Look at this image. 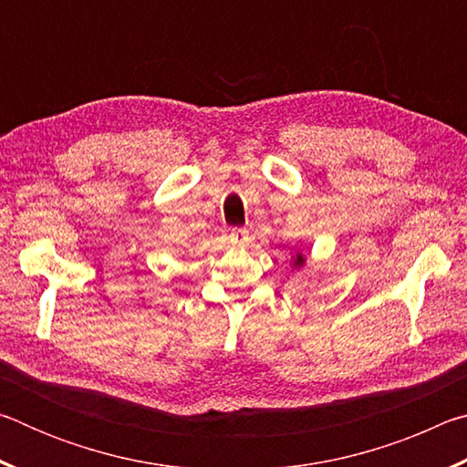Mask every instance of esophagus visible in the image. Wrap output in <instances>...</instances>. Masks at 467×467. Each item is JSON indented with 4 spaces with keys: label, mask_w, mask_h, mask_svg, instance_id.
<instances>
[{
    "label": "esophagus",
    "mask_w": 467,
    "mask_h": 467,
    "mask_svg": "<svg viewBox=\"0 0 467 467\" xmlns=\"http://www.w3.org/2000/svg\"><path fill=\"white\" fill-rule=\"evenodd\" d=\"M231 241H233V244H236V247H243V244H247V241H249V233L244 231V228H233Z\"/></svg>",
    "instance_id": "esophagus-1"
}]
</instances>
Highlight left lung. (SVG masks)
Listing matches in <instances>:
<instances>
[{
	"mask_svg": "<svg viewBox=\"0 0 467 467\" xmlns=\"http://www.w3.org/2000/svg\"><path fill=\"white\" fill-rule=\"evenodd\" d=\"M290 264H292V267H295V270H303L305 264H306L305 253L303 251H295V255L290 257Z\"/></svg>",
	"mask_w": 467,
	"mask_h": 467,
	"instance_id": "8db88e82",
	"label": "left lung"
}]
</instances>
